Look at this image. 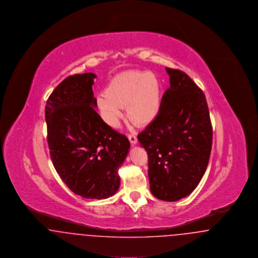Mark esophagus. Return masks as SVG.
I'll use <instances>...</instances> for the list:
<instances>
[{"mask_svg":"<svg viewBox=\"0 0 258 258\" xmlns=\"http://www.w3.org/2000/svg\"><path fill=\"white\" fill-rule=\"evenodd\" d=\"M127 138L130 139V141H131V143L132 144H136L137 143V137H136V135L134 134V133H132V134H127Z\"/></svg>","mask_w":258,"mask_h":258,"instance_id":"34e87169","label":"esophagus"}]
</instances>
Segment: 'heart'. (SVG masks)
<instances>
[{"label":"heart","mask_w":258,"mask_h":258,"mask_svg":"<svg viewBox=\"0 0 258 258\" xmlns=\"http://www.w3.org/2000/svg\"><path fill=\"white\" fill-rule=\"evenodd\" d=\"M98 104L105 122L116 126L122 117V107L135 123L151 122L158 114L160 105V80L147 72L131 71L116 75L100 94Z\"/></svg>","instance_id":"obj_1"}]
</instances>
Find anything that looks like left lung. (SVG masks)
<instances>
[{"instance_id": "left-lung-1", "label": "left lung", "mask_w": 258, "mask_h": 258, "mask_svg": "<svg viewBox=\"0 0 258 258\" xmlns=\"http://www.w3.org/2000/svg\"><path fill=\"white\" fill-rule=\"evenodd\" d=\"M170 87L157 117L137 138L148 154V176L154 197L177 201L199 184L208 165L213 127L202 90L187 74L166 68Z\"/></svg>"}]
</instances>
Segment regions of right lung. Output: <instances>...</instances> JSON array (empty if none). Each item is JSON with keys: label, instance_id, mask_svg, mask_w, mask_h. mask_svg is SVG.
Listing matches in <instances>:
<instances>
[{"label": "right lung", "instance_id": "add662e5", "mask_svg": "<svg viewBox=\"0 0 258 258\" xmlns=\"http://www.w3.org/2000/svg\"><path fill=\"white\" fill-rule=\"evenodd\" d=\"M96 77L89 73L63 79L46 101L45 121L50 157L62 182L77 196L104 199L120 186L118 168L130 141L94 109Z\"/></svg>", "mask_w": 258, "mask_h": 258}]
</instances>
